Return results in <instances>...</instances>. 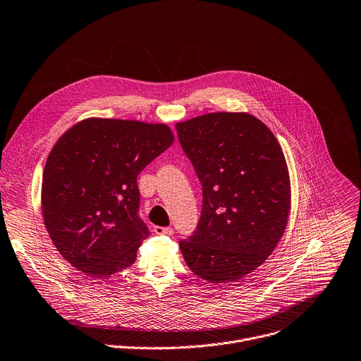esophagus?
I'll use <instances>...</instances> for the list:
<instances>
[{
  "label": "esophagus",
  "instance_id": "esophagus-1",
  "mask_svg": "<svg viewBox=\"0 0 361 361\" xmlns=\"http://www.w3.org/2000/svg\"><path fill=\"white\" fill-rule=\"evenodd\" d=\"M154 233H155V234H168V235H171V234H173V228L155 226V227H154Z\"/></svg>",
  "mask_w": 361,
  "mask_h": 361
}]
</instances>
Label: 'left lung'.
<instances>
[{
	"label": "left lung",
	"instance_id": "8db88e82",
	"mask_svg": "<svg viewBox=\"0 0 361 361\" xmlns=\"http://www.w3.org/2000/svg\"><path fill=\"white\" fill-rule=\"evenodd\" d=\"M203 186L196 231L180 240L189 269L212 283L237 282L265 262L285 233L290 179L272 131L245 111L176 123Z\"/></svg>",
	"mask_w": 361,
	"mask_h": 361
}]
</instances>
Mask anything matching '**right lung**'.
Returning <instances> with one entry per match:
<instances>
[{"label": "right lung", "mask_w": 361, "mask_h": 361, "mask_svg": "<svg viewBox=\"0 0 361 361\" xmlns=\"http://www.w3.org/2000/svg\"><path fill=\"white\" fill-rule=\"evenodd\" d=\"M175 141L165 123L89 117L65 131L42 176L45 227L80 272L107 278L134 264L148 237L138 173Z\"/></svg>", "instance_id": "right-lung-1"}]
</instances>
